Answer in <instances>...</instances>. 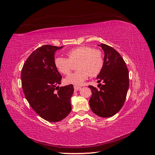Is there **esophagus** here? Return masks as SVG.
Returning <instances> with one entry per match:
<instances>
[{
  "label": "esophagus",
  "mask_w": 155,
  "mask_h": 155,
  "mask_svg": "<svg viewBox=\"0 0 155 155\" xmlns=\"http://www.w3.org/2000/svg\"><path fill=\"white\" fill-rule=\"evenodd\" d=\"M81 88V86H74V91H77L78 90H80Z\"/></svg>",
  "instance_id": "1"
}]
</instances>
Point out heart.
I'll list each match as a JSON object with an SVG mask.
<instances>
[{"mask_svg": "<svg viewBox=\"0 0 155 155\" xmlns=\"http://www.w3.org/2000/svg\"><path fill=\"white\" fill-rule=\"evenodd\" d=\"M68 58L58 56L54 59V65L57 70L63 74L70 73L72 63L78 62L77 71L65 79L67 84L75 86L82 85L90 75L96 77L102 71L104 65V56L102 51L94 49L89 46H79L67 52Z\"/></svg>", "mask_w": 155, "mask_h": 155, "instance_id": "obj_1", "label": "heart"}]
</instances>
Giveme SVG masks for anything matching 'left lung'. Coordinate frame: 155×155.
Returning a JSON list of instances; mask_svg holds the SVG:
<instances>
[{"mask_svg": "<svg viewBox=\"0 0 155 155\" xmlns=\"http://www.w3.org/2000/svg\"><path fill=\"white\" fill-rule=\"evenodd\" d=\"M104 52V65L97 77L100 90L89 86L92 95L89 103L92 112L102 117H112L117 114L126 99L129 86V70L120 54L112 47L102 43Z\"/></svg>", "mask_w": 155, "mask_h": 155, "instance_id": "left-lung-1", "label": "left lung"}]
</instances>
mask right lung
<instances>
[{
    "instance_id": "add662e5",
    "label": "right lung",
    "mask_w": 155,
    "mask_h": 155,
    "mask_svg": "<svg viewBox=\"0 0 155 155\" xmlns=\"http://www.w3.org/2000/svg\"><path fill=\"white\" fill-rule=\"evenodd\" d=\"M62 47L43 45L32 52L21 71V84L30 107L46 121L58 122L71 110L74 88L60 84L61 75L54 65L55 52Z\"/></svg>"
}]
</instances>
